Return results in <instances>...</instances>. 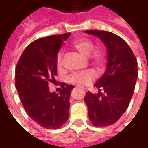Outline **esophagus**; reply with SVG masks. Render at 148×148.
<instances>
[{"mask_svg": "<svg viewBox=\"0 0 148 148\" xmlns=\"http://www.w3.org/2000/svg\"><path fill=\"white\" fill-rule=\"evenodd\" d=\"M78 87H79V88H81V89H85V88H84L83 86H78Z\"/></svg>", "mask_w": 148, "mask_h": 148, "instance_id": "34e87169", "label": "esophagus"}]
</instances>
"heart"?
Masks as SVG:
<instances>
[{
    "label": "heart",
    "mask_w": 148,
    "mask_h": 148,
    "mask_svg": "<svg viewBox=\"0 0 148 148\" xmlns=\"http://www.w3.org/2000/svg\"><path fill=\"white\" fill-rule=\"evenodd\" d=\"M73 47L86 57H89L91 55V62L96 66H100L105 61V54L101 50H94L95 45L90 39L86 38L76 39L73 42ZM62 52L59 51L56 57V65L58 69L62 67ZM94 77V73L92 71L76 72L70 77V81L73 83L77 85H87L91 82Z\"/></svg>",
    "instance_id": "obj_1"
}]
</instances>
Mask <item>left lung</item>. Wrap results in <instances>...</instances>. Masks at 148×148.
I'll return each mask as SVG.
<instances>
[{
    "label": "left lung",
    "instance_id": "1",
    "mask_svg": "<svg viewBox=\"0 0 148 148\" xmlns=\"http://www.w3.org/2000/svg\"><path fill=\"white\" fill-rule=\"evenodd\" d=\"M85 32L98 37L107 49L105 74L94 84L99 93L88 91L85 102L93 125L109 126L116 123L129 106L138 77L137 60L127 42L116 34L98 30Z\"/></svg>",
    "mask_w": 148,
    "mask_h": 148
}]
</instances>
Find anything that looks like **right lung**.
Wrapping results in <instances>:
<instances>
[{
    "instance_id": "add662e5",
    "label": "right lung",
    "mask_w": 148,
    "mask_h": 148,
    "mask_svg": "<svg viewBox=\"0 0 148 148\" xmlns=\"http://www.w3.org/2000/svg\"><path fill=\"white\" fill-rule=\"evenodd\" d=\"M71 33L36 39L25 48L16 68V88L25 112L36 124L48 129L67 121L73 85L62 83L58 93H51L48 84L57 74L56 57Z\"/></svg>"
}]
</instances>
